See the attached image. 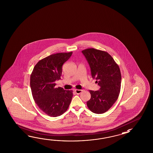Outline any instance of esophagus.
I'll use <instances>...</instances> for the list:
<instances>
[{
	"label": "esophagus",
	"mask_w": 153,
	"mask_h": 153,
	"mask_svg": "<svg viewBox=\"0 0 153 153\" xmlns=\"http://www.w3.org/2000/svg\"><path fill=\"white\" fill-rule=\"evenodd\" d=\"M74 91H75V92L76 94H80L81 93V92H82V90H75Z\"/></svg>",
	"instance_id": "esophagus-1"
}]
</instances>
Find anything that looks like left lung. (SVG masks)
I'll return each mask as SVG.
<instances>
[{
	"label": "left lung",
	"mask_w": 153,
	"mask_h": 153,
	"mask_svg": "<svg viewBox=\"0 0 153 153\" xmlns=\"http://www.w3.org/2000/svg\"><path fill=\"white\" fill-rule=\"evenodd\" d=\"M82 53L91 69V75L100 86L97 91L90 90L91 98L87 102L89 109L96 114L108 111L117 100L120 91V70L108 52L94 48Z\"/></svg>",
	"instance_id": "left-lung-1"
}]
</instances>
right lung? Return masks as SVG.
I'll use <instances>...</instances> for the list:
<instances>
[{
  "instance_id": "right-lung-1",
  "label": "right lung",
  "mask_w": 153,
  "mask_h": 153,
  "mask_svg": "<svg viewBox=\"0 0 153 153\" xmlns=\"http://www.w3.org/2000/svg\"><path fill=\"white\" fill-rule=\"evenodd\" d=\"M72 53H57L46 57L36 63L30 75L33 99L39 108L50 117L63 114L72 101V90L56 88L55 82L61 79L62 65Z\"/></svg>"
}]
</instances>
